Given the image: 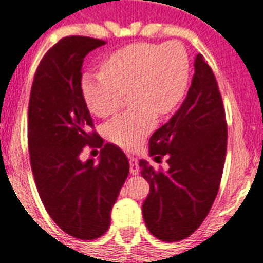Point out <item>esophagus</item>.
Here are the masks:
<instances>
[{"label":"esophagus","instance_id":"esophagus-1","mask_svg":"<svg viewBox=\"0 0 263 263\" xmlns=\"http://www.w3.org/2000/svg\"><path fill=\"white\" fill-rule=\"evenodd\" d=\"M129 167H131L132 176H138L139 174V163L135 157H129Z\"/></svg>","mask_w":263,"mask_h":263}]
</instances>
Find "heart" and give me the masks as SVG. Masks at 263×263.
Here are the masks:
<instances>
[{
	"mask_svg": "<svg viewBox=\"0 0 263 263\" xmlns=\"http://www.w3.org/2000/svg\"><path fill=\"white\" fill-rule=\"evenodd\" d=\"M189 78L191 62L180 43H135L110 54L100 71L83 72L81 93L91 113L106 117L129 91L134 106L110 119L104 135L113 144L134 150L154 129L158 112L168 115L180 105Z\"/></svg>",
	"mask_w": 263,
	"mask_h": 263,
	"instance_id": "b5f03b06",
	"label": "heart"
}]
</instances>
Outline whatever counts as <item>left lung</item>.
<instances>
[{
    "label": "left lung",
    "instance_id": "left-lung-1",
    "mask_svg": "<svg viewBox=\"0 0 263 263\" xmlns=\"http://www.w3.org/2000/svg\"><path fill=\"white\" fill-rule=\"evenodd\" d=\"M227 151V123L216 78L204 57L194 58L187 95L172 119L148 140L154 161L167 158L166 172L142 159L140 174L150 183L142 205L148 231L165 242L192 235L219 192Z\"/></svg>",
    "mask_w": 263,
    "mask_h": 263
}]
</instances>
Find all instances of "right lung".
Here are the masks:
<instances>
[{"label": "right lung", "mask_w": 263, "mask_h": 263, "mask_svg": "<svg viewBox=\"0 0 263 263\" xmlns=\"http://www.w3.org/2000/svg\"><path fill=\"white\" fill-rule=\"evenodd\" d=\"M105 42L85 36L63 37L40 62L28 106V147L43 205L61 230L77 239L100 238L129 173L125 154L106 143L98 161H81L90 112L81 93L83 58Z\"/></svg>", "instance_id": "obj_1"}]
</instances>
